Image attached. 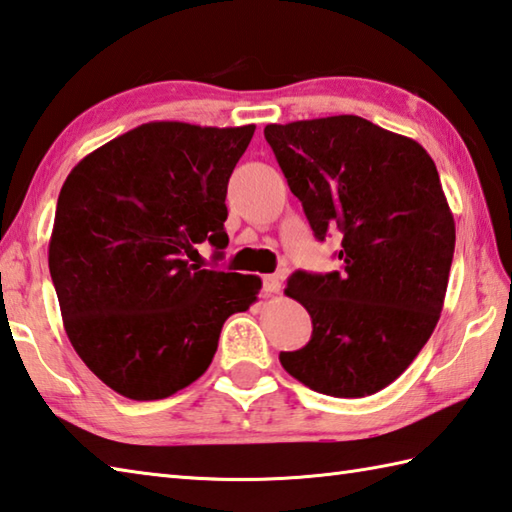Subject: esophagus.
I'll return each mask as SVG.
<instances>
[{"instance_id": "1", "label": "esophagus", "mask_w": 512, "mask_h": 512, "mask_svg": "<svg viewBox=\"0 0 512 512\" xmlns=\"http://www.w3.org/2000/svg\"><path fill=\"white\" fill-rule=\"evenodd\" d=\"M280 287H283V278H280L278 274H269L263 278V294L267 298L280 294Z\"/></svg>"}]
</instances>
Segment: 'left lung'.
<instances>
[{
  "label": "left lung",
  "instance_id": "8db88e82",
  "mask_svg": "<svg viewBox=\"0 0 512 512\" xmlns=\"http://www.w3.org/2000/svg\"><path fill=\"white\" fill-rule=\"evenodd\" d=\"M265 139L318 241L342 232V271H296L285 294L311 340L280 351L305 387L364 398L400 378L440 320L455 221L420 143L356 114L271 123Z\"/></svg>",
  "mask_w": 512,
  "mask_h": 512
}]
</instances>
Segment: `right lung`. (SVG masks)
I'll return each mask as SVG.
<instances>
[{"label":"right lung","instance_id":"1","mask_svg":"<svg viewBox=\"0 0 512 512\" xmlns=\"http://www.w3.org/2000/svg\"><path fill=\"white\" fill-rule=\"evenodd\" d=\"M256 125L154 121L81 159L61 187L48 265L72 347L112 391L163 400L212 364L258 276L190 265L227 247V181Z\"/></svg>","mask_w":512,"mask_h":512}]
</instances>
